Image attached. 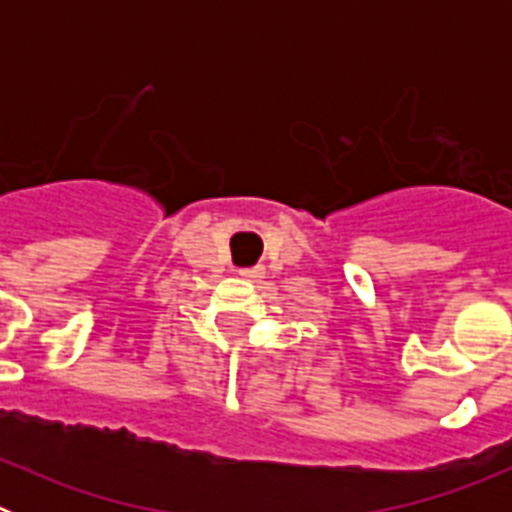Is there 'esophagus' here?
I'll use <instances>...</instances> for the list:
<instances>
[{
  "mask_svg": "<svg viewBox=\"0 0 512 512\" xmlns=\"http://www.w3.org/2000/svg\"><path fill=\"white\" fill-rule=\"evenodd\" d=\"M238 274L248 282H259V279H264V266H246V269H238Z\"/></svg>",
  "mask_w": 512,
  "mask_h": 512,
  "instance_id": "34e87169",
  "label": "esophagus"
}]
</instances>
